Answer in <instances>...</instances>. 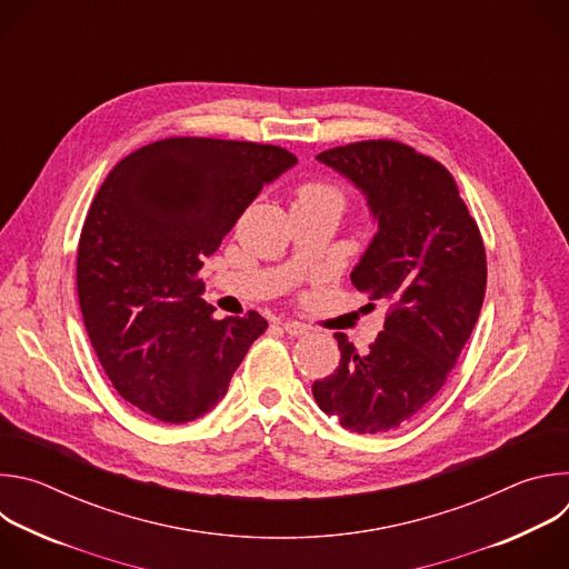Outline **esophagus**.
Here are the masks:
<instances>
[{"instance_id":"1","label":"esophagus","mask_w":569,"mask_h":569,"mask_svg":"<svg viewBox=\"0 0 569 569\" xmlns=\"http://www.w3.org/2000/svg\"><path fill=\"white\" fill-rule=\"evenodd\" d=\"M281 329H283L290 338H301V336H306V333H308V327H306V323H301V321H292V319L281 321Z\"/></svg>"}]
</instances>
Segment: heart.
<instances>
[{
    "label": "heart",
    "instance_id": "1",
    "mask_svg": "<svg viewBox=\"0 0 569 569\" xmlns=\"http://www.w3.org/2000/svg\"><path fill=\"white\" fill-rule=\"evenodd\" d=\"M299 200H338L340 202V193L323 184H306L299 191Z\"/></svg>",
    "mask_w": 569,
    "mask_h": 569
}]
</instances>
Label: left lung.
I'll return each mask as SVG.
<instances>
[{
    "label": "left lung",
    "mask_w": 569,
    "mask_h": 569,
    "mask_svg": "<svg viewBox=\"0 0 569 569\" xmlns=\"http://www.w3.org/2000/svg\"><path fill=\"white\" fill-rule=\"evenodd\" d=\"M317 161L367 200L378 231L351 283L389 315L367 353L336 333L340 367L312 396L351 432H387L426 408L466 347L486 290L483 242L452 176L410 146L360 141Z\"/></svg>",
    "instance_id": "1"
}]
</instances>
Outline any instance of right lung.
Instances as JSON below:
<instances>
[{
  "instance_id": "obj_1",
  "label": "right lung",
  "mask_w": 569,
  "mask_h": 569,
  "mask_svg": "<svg viewBox=\"0 0 569 569\" xmlns=\"http://www.w3.org/2000/svg\"><path fill=\"white\" fill-rule=\"evenodd\" d=\"M295 164L279 146L173 137L134 150L101 184L80 231L78 301L101 367L141 412L204 417L266 333L259 312L213 319L198 272Z\"/></svg>"
}]
</instances>
